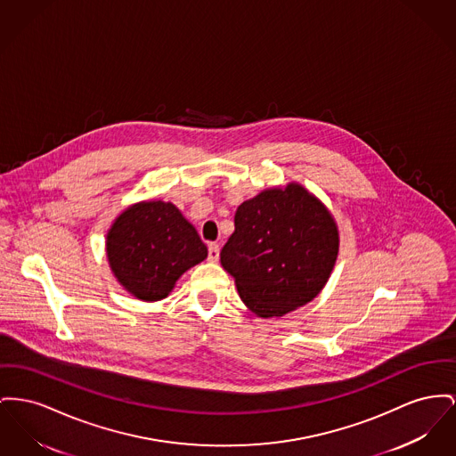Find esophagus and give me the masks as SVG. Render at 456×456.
I'll list each match as a JSON object with an SVG mask.
<instances>
[{"label":"esophagus","mask_w":456,"mask_h":456,"mask_svg":"<svg viewBox=\"0 0 456 456\" xmlns=\"http://www.w3.org/2000/svg\"><path fill=\"white\" fill-rule=\"evenodd\" d=\"M218 256H220V248H218V244H216V242H210V244H208V260L216 262Z\"/></svg>","instance_id":"esophagus-1"}]
</instances>
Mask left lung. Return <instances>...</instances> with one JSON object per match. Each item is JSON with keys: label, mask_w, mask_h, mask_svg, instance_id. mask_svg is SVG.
<instances>
[{"label": "left lung", "mask_w": 456, "mask_h": 456, "mask_svg": "<svg viewBox=\"0 0 456 456\" xmlns=\"http://www.w3.org/2000/svg\"><path fill=\"white\" fill-rule=\"evenodd\" d=\"M236 231L220 251L244 305L258 317H282L325 286L339 238L334 218L297 184L244 201Z\"/></svg>", "instance_id": "1"}]
</instances>
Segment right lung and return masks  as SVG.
<instances>
[{
    "label": "right lung",
    "mask_w": 456,
    "mask_h": 456,
    "mask_svg": "<svg viewBox=\"0 0 456 456\" xmlns=\"http://www.w3.org/2000/svg\"><path fill=\"white\" fill-rule=\"evenodd\" d=\"M110 267L135 297L159 301L175 281L208 255L205 242L183 214L163 201L127 208L107 238Z\"/></svg>",
    "instance_id": "obj_1"
}]
</instances>
